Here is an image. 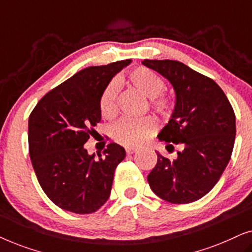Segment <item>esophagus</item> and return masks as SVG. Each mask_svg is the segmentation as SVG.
<instances>
[{"instance_id":"obj_1","label":"esophagus","mask_w":252,"mask_h":252,"mask_svg":"<svg viewBox=\"0 0 252 252\" xmlns=\"http://www.w3.org/2000/svg\"><path fill=\"white\" fill-rule=\"evenodd\" d=\"M136 148H126V154L127 155H132L134 153H136Z\"/></svg>"}]
</instances>
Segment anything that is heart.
Returning a JSON list of instances; mask_svg holds the SVG:
<instances>
[{"label":"heart","instance_id":"obj_1","mask_svg":"<svg viewBox=\"0 0 252 252\" xmlns=\"http://www.w3.org/2000/svg\"><path fill=\"white\" fill-rule=\"evenodd\" d=\"M127 82L149 98V106L154 113L167 118L173 111V102L161 91L164 81L159 75L148 67H136L127 75ZM118 82L111 81L103 89L99 97V110L105 118H112L117 113ZM156 132V124L150 118L123 119L111 127L112 139L123 146L134 148L142 146Z\"/></svg>","mask_w":252,"mask_h":252}]
</instances>
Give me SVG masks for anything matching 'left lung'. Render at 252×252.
<instances>
[{"label": "left lung", "instance_id": "left-lung-1", "mask_svg": "<svg viewBox=\"0 0 252 252\" xmlns=\"http://www.w3.org/2000/svg\"><path fill=\"white\" fill-rule=\"evenodd\" d=\"M143 65L166 78L175 91L170 122L158 134L166 149L180 144L178 157L157 154L148 175L155 194L173 204H187L215 187L232 156L235 113L222 89L211 78L178 61L144 60Z\"/></svg>", "mask_w": 252, "mask_h": 252}]
</instances>
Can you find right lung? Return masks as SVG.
I'll return each mask as SVG.
<instances>
[{"mask_svg": "<svg viewBox=\"0 0 252 252\" xmlns=\"http://www.w3.org/2000/svg\"><path fill=\"white\" fill-rule=\"evenodd\" d=\"M130 60L79 71L48 92L29 118V151L37 181L61 209L87 215L111 192L113 174L126 156L110 143L103 154L88 155L84 144L101 122L103 89Z\"/></svg>", "mask_w": 252, "mask_h": 252, "instance_id": "right-lung-1", "label": "right lung"}]
</instances>
